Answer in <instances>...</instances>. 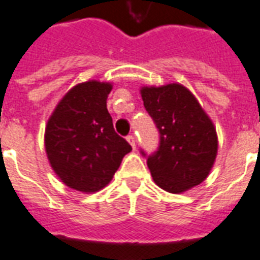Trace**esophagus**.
Segmentation results:
<instances>
[{"mask_svg":"<svg viewBox=\"0 0 260 260\" xmlns=\"http://www.w3.org/2000/svg\"><path fill=\"white\" fill-rule=\"evenodd\" d=\"M126 140H128V143L132 145V148H136V137H135L134 135H128V136H126Z\"/></svg>","mask_w":260,"mask_h":260,"instance_id":"esophagus-1","label":"esophagus"}]
</instances>
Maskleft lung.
<instances>
[{"mask_svg":"<svg viewBox=\"0 0 260 260\" xmlns=\"http://www.w3.org/2000/svg\"><path fill=\"white\" fill-rule=\"evenodd\" d=\"M144 108L159 131V147L147 155L155 183L179 193L200 184L208 176L218 152L216 131L195 96L180 84L145 86Z\"/></svg>","mask_w":260,"mask_h":260,"instance_id":"obj_1","label":"left lung"}]
</instances>
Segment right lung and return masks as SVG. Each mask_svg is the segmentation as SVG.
<instances>
[{
  "instance_id": "obj_1",
  "label": "right lung",
  "mask_w": 260,
  "mask_h": 260,
  "mask_svg": "<svg viewBox=\"0 0 260 260\" xmlns=\"http://www.w3.org/2000/svg\"><path fill=\"white\" fill-rule=\"evenodd\" d=\"M108 82L88 81L72 88L58 103L45 129L50 166L65 184L96 192L112 180L129 143L115 132L107 109Z\"/></svg>"
}]
</instances>
